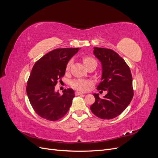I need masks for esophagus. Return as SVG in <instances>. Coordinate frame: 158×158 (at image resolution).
I'll return each mask as SVG.
<instances>
[{
  "instance_id": "1",
  "label": "esophagus",
  "mask_w": 158,
  "mask_h": 158,
  "mask_svg": "<svg viewBox=\"0 0 158 158\" xmlns=\"http://www.w3.org/2000/svg\"><path fill=\"white\" fill-rule=\"evenodd\" d=\"M82 94H84L79 92V91H76V95H82Z\"/></svg>"
}]
</instances>
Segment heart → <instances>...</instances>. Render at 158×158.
I'll use <instances>...</instances> for the list:
<instances>
[{
  "instance_id": "heart-1",
  "label": "heart",
  "mask_w": 158,
  "mask_h": 158,
  "mask_svg": "<svg viewBox=\"0 0 158 158\" xmlns=\"http://www.w3.org/2000/svg\"><path fill=\"white\" fill-rule=\"evenodd\" d=\"M83 62L85 66H86L88 64L92 63V62L95 61L93 58L88 56H84L83 57ZM72 64V60H69V63L66 65V69H69L70 66ZM72 85L74 88L77 89L80 91H86L89 89V88L92 85V82L88 80H75L72 82Z\"/></svg>"
}]
</instances>
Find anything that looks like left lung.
<instances>
[{
  "mask_svg": "<svg viewBox=\"0 0 158 158\" xmlns=\"http://www.w3.org/2000/svg\"><path fill=\"white\" fill-rule=\"evenodd\" d=\"M94 55L101 62L102 82L98 90L107 91L103 98L94 94L95 101L90 109L98 117L111 119L121 114L130 104L134 92L130 68L116 52L102 47H94Z\"/></svg>",
  "mask_w": 158,
  "mask_h": 158,
  "instance_id": "8db88e82",
  "label": "left lung"
}]
</instances>
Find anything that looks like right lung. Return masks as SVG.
Returning <instances> with one entry per match:
<instances>
[{
	"instance_id": "obj_1",
	"label": "right lung",
	"mask_w": 158,
	"mask_h": 158,
	"mask_svg": "<svg viewBox=\"0 0 158 158\" xmlns=\"http://www.w3.org/2000/svg\"><path fill=\"white\" fill-rule=\"evenodd\" d=\"M79 48L56 49L50 51L35 63L27 83L26 92L35 112L41 117L55 121L69 111L75 97L72 89L63 95L55 86L64 76L66 65Z\"/></svg>"
}]
</instances>
